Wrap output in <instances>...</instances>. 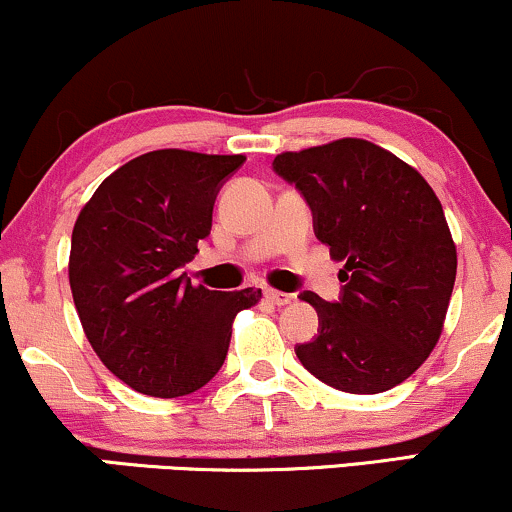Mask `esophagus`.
<instances>
[{
  "mask_svg": "<svg viewBox=\"0 0 512 512\" xmlns=\"http://www.w3.org/2000/svg\"><path fill=\"white\" fill-rule=\"evenodd\" d=\"M264 298H267L269 303H274V305H286V303H291V293H284V291H274V289H267L264 291Z\"/></svg>",
  "mask_w": 512,
  "mask_h": 512,
  "instance_id": "obj_1",
  "label": "esophagus"
}]
</instances>
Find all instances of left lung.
<instances>
[{"instance_id": "8db88e82", "label": "left lung", "mask_w": 512, "mask_h": 512, "mask_svg": "<svg viewBox=\"0 0 512 512\" xmlns=\"http://www.w3.org/2000/svg\"><path fill=\"white\" fill-rule=\"evenodd\" d=\"M272 168L296 185L317 240L344 262L337 301L301 293L320 327L296 346L298 361L351 395L404 383L436 346L455 286L457 252L436 192L366 139L286 151Z\"/></svg>"}]
</instances>
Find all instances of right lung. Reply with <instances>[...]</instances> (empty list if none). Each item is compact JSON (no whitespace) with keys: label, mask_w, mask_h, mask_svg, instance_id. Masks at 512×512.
<instances>
[{"label":"right lung","mask_w":512,"mask_h":512,"mask_svg":"<svg viewBox=\"0 0 512 512\" xmlns=\"http://www.w3.org/2000/svg\"><path fill=\"white\" fill-rule=\"evenodd\" d=\"M245 156L161 149L108 175L72 233L69 286L93 351L142 395L182 397L219 373L233 317L260 289L209 291L182 272Z\"/></svg>","instance_id":"1"}]
</instances>
